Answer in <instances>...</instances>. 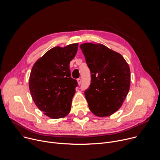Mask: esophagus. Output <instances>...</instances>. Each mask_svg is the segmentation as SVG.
<instances>
[{"label": "esophagus", "instance_id": "obj_1", "mask_svg": "<svg viewBox=\"0 0 160 160\" xmlns=\"http://www.w3.org/2000/svg\"><path fill=\"white\" fill-rule=\"evenodd\" d=\"M77 82H78V84L80 85L81 84V83H82V80H81V78H78Z\"/></svg>", "mask_w": 160, "mask_h": 160}]
</instances>
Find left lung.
Segmentation results:
<instances>
[{
  "mask_svg": "<svg viewBox=\"0 0 160 160\" xmlns=\"http://www.w3.org/2000/svg\"><path fill=\"white\" fill-rule=\"evenodd\" d=\"M80 48L91 73V83L84 92L88 108L97 117L109 116L128 94L129 66L120 54L102 44L84 43Z\"/></svg>",
  "mask_w": 160,
  "mask_h": 160,
  "instance_id": "1",
  "label": "left lung"
}]
</instances>
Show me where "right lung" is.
<instances>
[{
	"label": "right lung",
	"mask_w": 160,
	"mask_h": 160,
	"mask_svg": "<svg viewBox=\"0 0 160 160\" xmlns=\"http://www.w3.org/2000/svg\"><path fill=\"white\" fill-rule=\"evenodd\" d=\"M78 46V43H72L53 48L32 67L29 79L32 99L38 108L51 118H63L70 112L78 83L71 77L70 62Z\"/></svg>",
	"instance_id": "obj_1"
}]
</instances>
